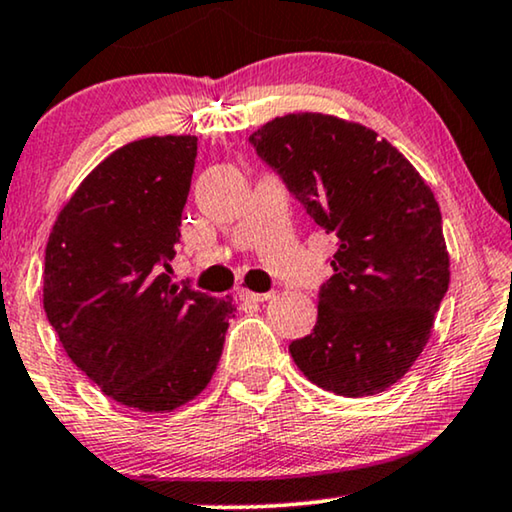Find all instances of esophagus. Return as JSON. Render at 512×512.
<instances>
[{"instance_id": "esophagus-1", "label": "esophagus", "mask_w": 512, "mask_h": 512, "mask_svg": "<svg viewBox=\"0 0 512 512\" xmlns=\"http://www.w3.org/2000/svg\"><path fill=\"white\" fill-rule=\"evenodd\" d=\"M237 296H240V300H249V303H265V300H270L275 293L268 291V293H254L249 289H240L237 291Z\"/></svg>"}]
</instances>
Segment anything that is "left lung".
Masks as SVG:
<instances>
[{
  "label": "left lung",
  "mask_w": 512,
  "mask_h": 512,
  "mask_svg": "<svg viewBox=\"0 0 512 512\" xmlns=\"http://www.w3.org/2000/svg\"><path fill=\"white\" fill-rule=\"evenodd\" d=\"M249 142L338 240L317 326L291 342L293 361L338 396L380 394L422 354L450 286L431 188L375 130L328 114L275 118Z\"/></svg>",
  "instance_id": "left-lung-1"
}]
</instances>
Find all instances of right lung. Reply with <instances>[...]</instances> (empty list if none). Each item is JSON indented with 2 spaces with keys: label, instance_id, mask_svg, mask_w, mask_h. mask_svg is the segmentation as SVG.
Instances as JSON below:
<instances>
[{
  "label": "right lung",
  "instance_id": "right-lung-1",
  "mask_svg": "<svg viewBox=\"0 0 512 512\" xmlns=\"http://www.w3.org/2000/svg\"><path fill=\"white\" fill-rule=\"evenodd\" d=\"M198 137H146L104 158L51 230L44 310L69 359L116 403L170 412L219 366L233 298L172 282Z\"/></svg>",
  "mask_w": 512,
  "mask_h": 512
}]
</instances>
